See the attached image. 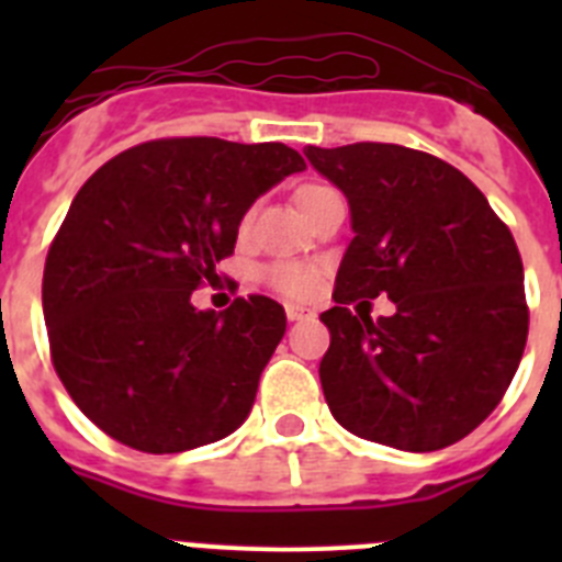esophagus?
Wrapping results in <instances>:
<instances>
[{
    "label": "esophagus",
    "instance_id": "1",
    "mask_svg": "<svg viewBox=\"0 0 562 562\" xmlns=\"http://www.w3.org/2000/svg\"><path fill=\"white\" fill-rule=\"evenodd\" d=\"M312 312L304 310V306H297V304H286V317L290 321H304V317H310Z\"/></svg>",
    "mask_w": 562,
    "mask_h": 562
}]
</instances>
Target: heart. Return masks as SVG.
Returning a JSON list of instances; mask_svg holds the SVG:
<instances>
[{"label":"heart","mask_w":562,"mask_h":562,"mask_svg":"<svg viewBox=\"0 0 562 562\" xmlns=\"http://www.w3.org/2000/svg\"><path fill=\"white\" fill-rule=\"evenodd\" d=\"M321 191H329L326 186H304L295 191V205L306 202L310 196ZM267 281H270L276 290L286 292V295H295V297H304L315 290V270L304 265H276L267 270Z\"/></svg>","instance_id":"obj_1"}]
</instances>
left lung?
Instances as JSON below:
<instances>
[{"instance_id": "8db88e82", "label": "left lung", "mask_w": 562, "mask_h": 562, "mask_svg": "<svg viewBox=\"0 0 562 562\" xmlns=\"http://www.w3.org/2000/svg\"><path fill=\"white\" fill-rule=\"evenodd\" d=\"M304 154L342 191L355 233L335 306L321 315L331 335L326 405L360 439L408 453L448 448L493 414L524 357L529 312L513 233L434 154L394 143ZM382 291L394 316L350 315L357 296Z\"/></svg>"}]
</instances>
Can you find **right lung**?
<instances>
[{"mask_svg": "<svg viewBox=\"0 0 562 562\" xmlns=\"http://www.w3.org/2000/svg\"><path fill=\"white\" fill-rule=\"evenodd\" d=\"M304 168L284 143L173 137L83 182L47 252L42 306L64 389L103 434L182 453L250 416L284 306L250 295L216 315L191 292L220 278L252 202Z\"/></svg>", "mask_w": 562, "mask_h": 562, "instance_id": "1", "label": "right lung"}]
</instances>
